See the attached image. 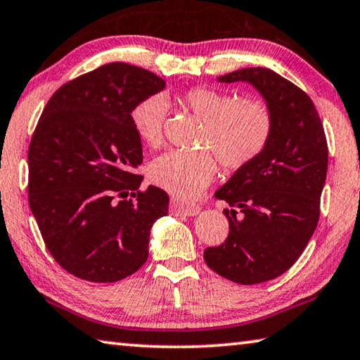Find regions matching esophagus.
I'll list each match as a JSON object with an SVG mask.
<instances>
[{"mask_svg": "<svg viewBox=\"0 0 360 360\" xmlns=\"http://www.w3.org/2000/svg\"><path fill=\"white\" fill-rule=\"evenodd\" d=\"M170 212L176 213V215L194 217L200 212V207L196 204H184V202H179V200L172 199V202H170Z\"/></svg>", "mask_w": 360, "mask_h": 360, "instance_id": "obj_1", "label": "esophagus"}]
</instances>
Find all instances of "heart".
I'll return each mask as SVG.
<instances>
[{
  "label": "heart",
  "mask_w": 360,
  "mask_h": 360,
  "mask_svg": "<svg viewBox=\"0 0 360 360\" xmlns=\"http://www.w3.org/2000/svg\"><path fill=\"white\" fill-rule=\"evenodd\" d=\"M180 103L204 122L198 151L170 150L155 158L148 176L156 186L174 196L193 198L212 184L218 161L226 170H240L261 156L274 132V112L266 101L212 86H193ZM167 104L160 96H148L131 110L137 137L151 148L164 137Z\"/></svg>",
  "instance_id": "obj_1"
}]
</instances>
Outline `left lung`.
Instances as JSON below:
<instances>
[{
	"label": "left lung",
	"instance_id": "8db88e82",
	"mask_svg": "<svg viewBox=\"0 0 360 360\" xmlns=\"http://www.w3.org/2000/svg\"><path fill=\"white\" fill-rule=\"evenodd\" d=\"M250 82L274 112L270 142L250 166L215 193L229 236L204 251L213 272L240 285L274 280L292 267L316 229L327 174V139L310 96L267 68H245L218 79ZM241 217H236V210Z\"/></svg>",
	"mask_w": 360,
	"mask_h": 360
}]
</instances>
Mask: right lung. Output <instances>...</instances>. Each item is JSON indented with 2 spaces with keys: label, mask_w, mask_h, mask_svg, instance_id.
Here are the masks:
<instances>
[{
  "label": "right lung",
  "mask_w": 360,
  "mask_h": 360,
  "mask_svg": "<svg viewBox=\"0 0 360 360\" xmlns=\"http://www.w3.org/2000/svg\"><path fill=\"white\" fill-rule=\"evenodd\" d=\"M147 69L109 63L49 99L28 148V202L47 250L80 280L113 283L148 257L150 229L167 215L161 188L139 190L142 142L131 110L164 88Z\"/></svg>",
  "instance_id": "right-lung-1"
}]
</instances>
